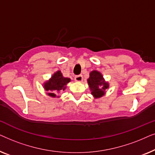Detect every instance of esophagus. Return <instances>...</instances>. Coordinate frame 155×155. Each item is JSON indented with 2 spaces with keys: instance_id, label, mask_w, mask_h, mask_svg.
<instances>
[{
  "instance_id": "obj_1",
  "label": "esophagus",
  "mask_w": 155,
  "mask_h": 155,
  "mask_svg": "<svg viewBox=\"0 0 155 155\" xmlns=\"http://www.w3.org/2000/svg\"><path fill=\"white\" fill-rule=\"evenodd\" d=\"M75 80L76 82H82V75H77L75 76Z\"/></svg>"
}]
</instances>
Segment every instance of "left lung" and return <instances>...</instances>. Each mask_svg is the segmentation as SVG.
I'll return each mask as SVG.
<instances>
[{"mask_svg": "<svg viewBox=\"0 0 155 155\" xmlns=\"http://www.w3.org/2000/svg\"><path fill=\"white\" fill-rule=\"evenodd\" d=\"M87 83L91 91V94L94 99L102 97L106 94V90L109 87V82L106 81L102 74L96 70L90 73Z\"/></svg>", "mask_w": 155, "mask_h": 155, "instance_id": "obj_1", "label": "left lung"}]
</instances>
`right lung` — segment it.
Instances as JSON below:
<instances>
[{"mask_svg":"<svg viewBox=\"0 0 155 155\" xmlns=\"http://www.w3.org/2000/svg\"><path fill=\"white\" fill-rule=\"evenodd\" d=\"M71 78L63 77L61 71H57L53 74L49 80H46L43 83V87L46 91V94L51 97H57L58 93L63 92L67 87V84L71 82Z\"/></svg>","mask_w":155,"mask_h":155,"instance_id":"add662e5","label":"right lung"}]
</instances>
